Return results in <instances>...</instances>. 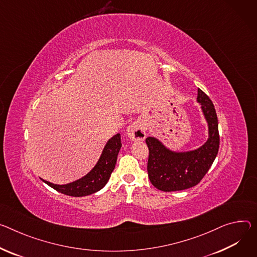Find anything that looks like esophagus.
<instances>
[{
  "mask_svg": "<svg viewBox=\"0 0 257 257\" xmlns=\"http://www.w3.org/2000/svg\"><path fill=\"white\" fill-rule=\"evenodd\" d=\"M127 135L131 141H144L146 138V130L142 123L133 122L127 127Z\"/></svg>",
  "mask_w": 257,
  "mask_h": 257,
  "instance_id": "obj_1",
  "label": "esophagus"
}]
</instances>
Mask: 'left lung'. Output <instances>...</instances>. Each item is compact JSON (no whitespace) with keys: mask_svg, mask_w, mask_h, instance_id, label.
Returning <instances> with one entry per match:
<instances>
[{"mask_svg":"<svg viewBox=\"0 0 257 257\" xmlns=\"http://www.w3.org/2000/svg\"><path fill=\"white\" fill-rule=\"evenodd\" d=\"M197 99L209 128L208 141L201 148L186 153H175L155 137L146 139L149 148V178L160 191L174 192L193 188L202 180L217 156L219 133L214 105L201 89H198Z\"/></svg>","mask_w":257,"mask_h":257,"instance_id":"obj_1","label":"left lung"}]
</instances>
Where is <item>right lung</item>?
Wrapping results in <instances>:
<instances>
[{
    "label": "right lung",
    "instance_id": "obj_1",
    "mask_svg": "<svg viewBox=\"0 0 257 257\" xmlns=\"http://www.w3.org/2000/svg\"><path fill=\"white\" fill-rule=\"evenodd\" d=\"M121 147V134L118 133L107 142L97 164L86 176L72 183L63 185L54 184L46 180L43 181L55 191L71 197H84L94 194L100 191L108 181L109 176L114 169L116 158H118Z\"/></svg>",
    "mask_w": 257,
    "mask_h": 257
}]
</instances>
